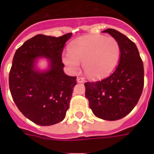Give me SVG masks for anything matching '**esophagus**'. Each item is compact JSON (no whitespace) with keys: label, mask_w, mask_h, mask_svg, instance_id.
<instances>
[{"label":"esophagus","mask_w":154,"mask_h":154,"mask_svg":"<svg viewBox=\"0 0 154 154\" xmlns=\"http://www.w3.org/2000/svg\"><path fill=\"white\" fill-rule=\"evenodd\" d=\"M77 82H80V83L81 82H85V78L82 77H77Z\"/></svg>","instance_id":"34e87169"}]
</instances>
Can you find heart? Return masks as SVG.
<instances>
[{
  "label": "heart",
  "instance_id": "obj_1",
  "mask_svg": "<svg viewBox=\"0 0 154 154\" xmlns=\"http://www.w3.org/2000/svg\"><path fill=\"white\" fill-rule=\"evenodd\" d=\"M69 53L63 55V61L72 70H77L83 63L85 73L91 78H100L110 74L118 63L119 45L116 38L101 35H85L73 40Z\"/></svg>",
  "mask_w": 154,
  "mask_h": 154
}]
</instances>
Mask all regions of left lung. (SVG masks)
Returning <instances> with one entry per match:
<instances>
[{
    "mask_svg": "<svg viewBox=\"0 0 154 154\" xmlns=\"http://www.w3.org/2000/svg\"><path fill=\"white\" fill-rule=\"evenodd\" d=\"M103 33L110 34L119 44V65L106 78L84 84L85 95L95 116L106 120H117L130 113L141 97L143 64L135 44L125 35L113 29Z\"/></svg>",
    "mask_w": 154,
    "mask_h": 154,
    "instance_id": "8db88e82",
    "label": "left lung"
}]
</instances>
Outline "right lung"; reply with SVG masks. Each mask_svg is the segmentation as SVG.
<instances>
[{"instance_id":"right-lung-1","label":"right lung","mask_w":154,"mask_h":154,"mask_svg":"<svg viewBox=\"0 0 154 154\" xmlns=\"http://www.w3.org/2000/svg\"><path fill=\"white\" fill-rule=\"evenodd\" d=\"M37 35L25 41L15 52L9 75V87L16 106L38 125H53L65 118L77 77L64 73L62 54L72 36ZM44 57L50 69L40 73L34 68L36 58Z\"/></svg>"}]
</instances>
